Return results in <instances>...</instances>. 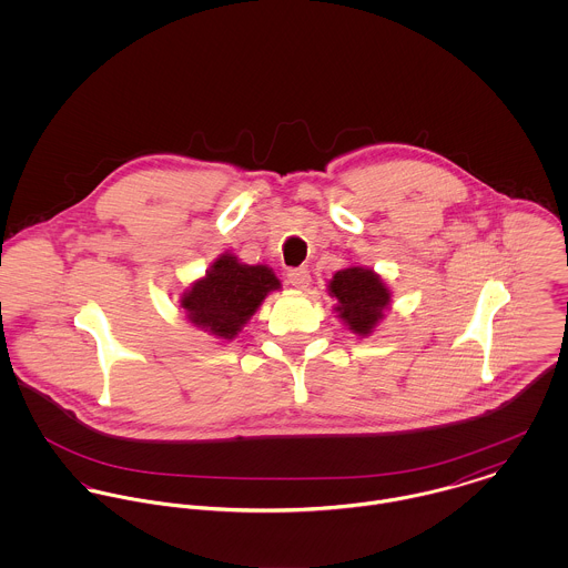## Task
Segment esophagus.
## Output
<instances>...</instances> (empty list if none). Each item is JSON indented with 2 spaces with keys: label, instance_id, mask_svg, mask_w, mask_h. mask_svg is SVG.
<instances>
[{
  "label": "esophagus",
  "instance_id": "esophagus-1",
  "mask_svg": "<svg viewBox=\"0 0 568 568\" xmlns=\"http://www.w3.org/2000/svg\"><path fill=\"white\" fill-rule=\"evenodd\" d=\"M286 277H288V282L295 286V288H308L311 286V273H308V268H291L288 273H286Z\"/></svg>",
  "mask_w": 568,
  "mask_h": 568
}]
</instances>
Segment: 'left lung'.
<instances>
[{
    "label": "left lung",
    "instance_id": "1",
    "mask_svg": "<svg viewBox=\"0 0 568 568\" xmlns=\"http://www.w3.org/2000/svg\"><path fill=\"white\" fill-rule=\"evenodd\" d=\"M327 295L336 300L332 306L336 317L358 336H372L392 308V291L385 280L361 264L336 271L327 282Z\"/></svg>",
    "mask_w": 568,
    "mask_h": 568
}]
</instances>
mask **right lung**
Listing matches in <instances>:
<instances>
[{
    "mask_svg": "<svg viewBox=\"0 0 568 568\" xmlns=\"http://www.w3.org/2000/svg\"><path fill=\"white\" fill-rule=\"evenodd\" d=\"M282 282L266 264H244L234 253H221L203 277L194 280L179 297L185 320L207 334L232 341L257 313L264 297L280 291Z\"/></svg>",
    "mask_w": 568,
    "mask_h": 568,
    "instance_id": "right-lung-1",
    "label": "right lung"
}]
</instances>
